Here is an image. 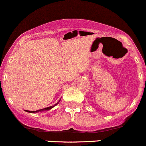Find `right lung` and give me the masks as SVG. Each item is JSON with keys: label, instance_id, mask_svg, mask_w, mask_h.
Returning <instances> with one entry per match:
<instances>
[{"label": "right lung", "instance_id": "add662e5", "mask_svg": "<svg viewBox=\"0 0 146 146\" xmlns=\"http://www.w3.org/2000/svg\"><path fill=\"white\" fill-rule=\"evenodd\" d=\"M61 100V99H60ZM60 100L58 101L56 104H54L53 106H49V107H47V108H42V109H40V110H35V111H30V110H25V111L27 112V113H39V112H42V111H46V110H51V108H53V107L56 106V105H58V104H59V102H60Z\"/></svg>", "mask_w": 146, "mask_h": 146}]
</instances>
